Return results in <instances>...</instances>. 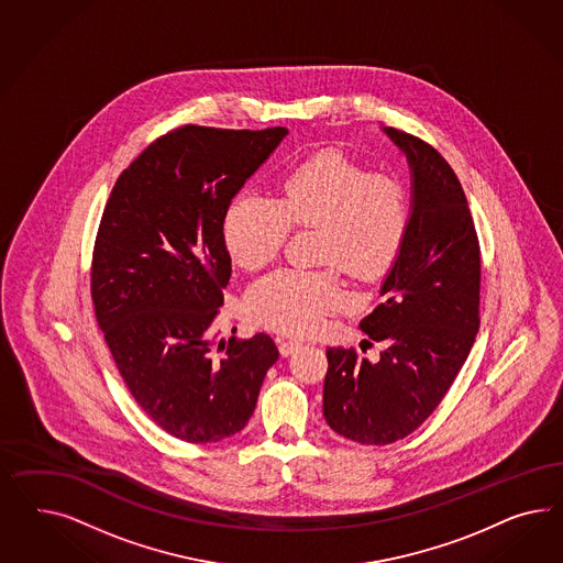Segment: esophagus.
Segmentation results:
<instances>
[{
    "mask_svg": "<svg viewBox=\"0 0 563 563\" xmlns=\"http://www.w3.org/2000/svg\"><path fill=\"white\" fill-rule=\"evenodd\" d=\"M301 344H303V342L297 341V339H280V341H278L280 355H283V357H289V355H292Z\"/></svg>",
    "mask_w": 563,
    "mask_h": 563,
    "instance_id": "esophagus-1",
    "label": "esophagus"
}]
</instances>
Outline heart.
<instances>
[{
  "label": "heart",
  "mask_w": 563,
  "mask_h": 563,
  "mask_svg": "<svg viewBox=\"0 0 563 563\" xmlns=\"http://www.w3.org/2000/svg\"><path fill=\"white\" fill-rule=\"evenodd\" d=\"M409 219V194L400 179L367 173L344 154L324 151L283 177L278 200L239 194L227 208L222 235L241 266L262 268L283 250L290 224L318 227L316 256L332 266L276 271L247 295V309L260 324L303 334L346 303L339 266L367 283L393 268Z\"/></svg>",
  "instance_id": "heart-1"
}]
</instances>
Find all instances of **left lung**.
<instances>
[{
  "label": "left lung",
  "mask_w": 563,
  "mask_h": 563,
  "mask_svg": "<svg viewBox=\"0 0 563 563\" xmlns=\"http://www.w3.org/2000/svg\"><path fill=\"white\" fill-rule=\"evenodd\" d=\"M384 132L412 175L407 238L379 290L384 301L358 324L386 349L375 363L353 346L325 351V421L372 445L407 438L438 409L481 324V250L456 173L421 137Z\"/></svg>",
  "instance_id": "obj_1"
}]
</instances>
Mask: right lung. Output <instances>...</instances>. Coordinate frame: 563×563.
I'll return each instance as SVG.
<instances>
[{
  "label": "right lung",
  "mask_w": 563,
  "mask_h": 563,
  "mask_svg": "<svg viewBox=\"0 0 563 563\" xmlns=\"http://www.w3.org/2000/svg\"><path fill=\"white\" fill-rule=\"evenodd\" d=\"M287 128L181 125L121 173L92 252L95 316L128 390L177 440L221 442L247 426L278 349L264 332L219 341L233 196Z\"/></svg>",
  "instance_id": "obj_1"
}]
</instances>
